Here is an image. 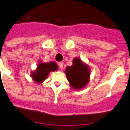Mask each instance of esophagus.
<instances>
[{"label": "esophagus", "instance_id": "obj_1", "mask_svg": "<svg viewBox=\"0 0 130 130\" xmlns=\"http://www.w3.org/2000/svg\"><path fill=\"white\" fill-rule=\"evenodd\" d=\"M58 66H59V68L62 69V68H63V66H64V63L62 62H59V63H58Z\"/></svg>", "mask_w": 130, "mask_h": 130}]
</instances>
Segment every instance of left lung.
Segmentation results:
<instances>
[{
	"label": "left lung",
	"instance_id": "1",
	"mask_svg": "<svg viewBox=\"0 0 130 130\" xmlns=\"http://www.w3.org/2000/svg\"><path fill=\"white\" fill-rule=\"evenodd\" d=\"M65 73L70 86L74 89H82L89 81V67L80 58H74L72 60V66L66 68Z\"/></svg>",
	"mask_w": 130,
	"mask_h": 130
}]
</instances>
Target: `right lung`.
I'll use <instances>...</instances> for the list:
<instances>
[{"instance_id":"add662e5","label":"right lung","mask_w":130,"mask_h":130,"mask_svg":"<svg viewBox=\"0 0 130 130\" xmlns=\"http://www.w3.org/2000/svg\"><path fill=\"white\" fill-rule=\"evenodd\" d=\"M58 65L54 62L48 63L39 62L35 72H32L31 76L37 83H41L47 79L51 71L58 70Z\"/></svg>"}]
</instances>
